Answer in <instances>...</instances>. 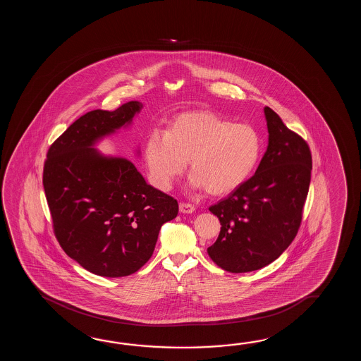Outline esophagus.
<instances>
[{"instance_id": "34e87169", "label": "esophagus", "mask_w": 361, "mask_h": 361, "mask_svg": "<svg viewBox=\"0 0 361 361\" xmlns=\"http://www.w3.org/2000/svg\"><path fill=\"white\" fill-rule=\"evenodd\" d=\"M179 210H180V213L190 214V213H193L195 207H193L192 204H190V202H180V204H179Z\"/></svg>"}]
</instances>
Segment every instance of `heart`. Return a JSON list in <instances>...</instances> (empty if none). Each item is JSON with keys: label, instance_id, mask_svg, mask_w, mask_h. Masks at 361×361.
Segmentation results:
<instances>
[{"label": "heart", "instance_id": "heart-1", "mask_svg": "<svg viewBox=\"0 0 361 361\" xmlns=\"http://www.w3.org/2000/svg\"><path fill=\"white\" fill-rule=\"evenodd\" d=\"M262 154L259 131L209 111L188 112L171 120L168 130L154 129L145 147L149 178L168 191L183 176L190 160L191 185L221 196L253 174Z\"/></svg>", "mask_w": 361, "mask_h": 361}]
</instances>
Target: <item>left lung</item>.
Segmentation results:
<instances>
[{
  "label": "left lung",
  "instance_id": "1",
  "mask_svg": "<svg viewBox=\"0 0 361 361\" xmlns=\"http://www.w3.org/2000/svg\"><path fill=\"white\" fill-rule=\"evenodd\" d=\"M269 147L253 177L209 210L221 232L207 254L218 267L243 274L277 259L300 230L312 156L306 140L264 108Z\"/></svg>",
  "mask_w": 361,
  "mask_h": 361
}]
</instances>
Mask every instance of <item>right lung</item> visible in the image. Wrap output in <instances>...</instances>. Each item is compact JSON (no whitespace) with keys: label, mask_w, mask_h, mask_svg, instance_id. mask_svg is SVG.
Here are the masks:
<instances>
[{"label":"right lung","mask_w":361,"mask_h":361,"mask_svg":"<svg viewBox=\"0 0 361 361\" xmlns=\"http://www.w3.org/2000/svg\"><path fill=\"white\" fill-rule=\"evenodd\" d=\"M142 104L94 109L77 118L47 151L42 183L61 249L95 275L137 272L154 254L177 200L146 183L130 161L104 157L95 140L130 123Z\"/></svg>","instance_id":"obj_1"}]
</instances>
